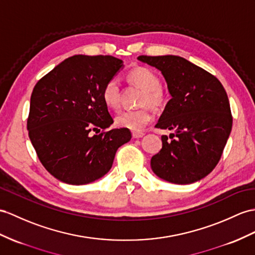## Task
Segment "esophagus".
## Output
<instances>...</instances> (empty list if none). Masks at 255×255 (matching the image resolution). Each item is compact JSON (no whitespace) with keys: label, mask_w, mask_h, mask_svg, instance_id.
Masks as SVG:
<instances>
[{"label":"esophagus","mask_w":255,"mask_h":255,"mask_svg":"<svg viewBox=\"0 0 255 255\" xmlns=\"http://www.w3.org/2000/svg\"><path fill=\"white\" fill-rule=\"evenodd\" d=\"M145 135V133H142V132H133L132 133V136L134 138H140V137H142V136Z\"/></svg>","instance_id":"34e87169"}]
</instances>
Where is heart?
Masks as SVG:
<instances>
[{
    "mask_svg": "<svg viewBox=\"0 0 255 255\" xmlns=\"http://www.w3.org/2000/svg\"><path fill=\"white\" fill-rule=\"evenodd\" d=\"M128 78L144 91L141 105L148 104L152 107H159L165 102V94L160 88V78L153 70L146 67H137L128 73ZM103 101L109 108H117L120 103V81L114 77L107 81L103 89ZM152 119L148 107L137 109H126L116 117L118 127L138 132L144 128Z\"/></svg>",
    "mask_w": 255,
    "mask_h": 255,
    "instance_id": "obj_1",
    "label": "heart"
}]
</instances>
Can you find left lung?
<instances>
[{
    "label": "left lung",
    "mask_w": 255,
    "mask_h": 255,
    "mask_svg": "<svg viewBox=\"0 0 255 255\" xmlns=\"http://www.w3.org/2000/svg\"><path fill=\"white\" fill-rule=\"evenodd\" d=\"M157 68L172 98L156 128L170 129L161 136L162 149L151 158L154 174L185 185L206 177L219 163L233 126L231 106L222 83L202 68L179 56H138Z\"/></svg>",
    "instance_id": "left-lung-1"
}]
</instances>
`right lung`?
<instances>
[{"instance_id": "right-lung-1", "label": "right lung", "mask_w": 255, "mask_h": 255, "mask_svg": "<svg viewBox=\"0 0 255 255\" xmlns=\"http://www.w3.org/2000/svg\"><path fill=\"white\" fill-rule=\"evenodd\" d=\"M123 67L114 56L74 55L35 84L29 137L43 166L60 182L84 185L103 177L118 148L131 139L124 128L101 133L114 123L103 89Z\"/></svg>"}]
</instances>
